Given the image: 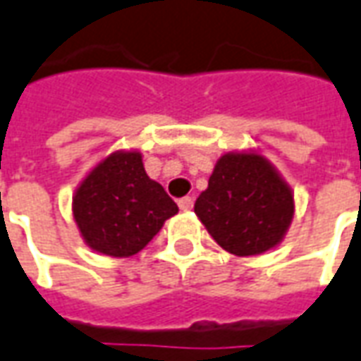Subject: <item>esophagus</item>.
<instances>
[{
  "instance_id": "obj_1",
  "label": "esophagus",
  "mask_w": 361,
  "mask_h": 361,
  "mask_svg": "<svg viewBox=\"0 0 361 361\" xmlns=\"http://www.w3.org/2000/svg\"><path fill=\"white\" fill-rule=\"evenodd\" d=\"M192 206H195L192 196H185V198H180V200H178V208H180V210H185V212L192 210Z\"/></svg>"
}]
</instances>
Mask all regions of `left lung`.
I'll list each match as a JSON object with an SVG mask.
<instances>
[{
    "label": "left lung",
    "mask_w": 361,
    "mask_h": 361,
    "mask_svg": "<svg viewBox=\"0 0 361 361\" xmlns=\"http://www.w3.org/2000/svg\"><path fill=\"white\" fill-rule=\"evenodd\" d=\"M196 216L233 255H257L283 240L295 212L290 188L253 153L224 155L196 198Z\"/></svg>",
    "instance_id": "1"
}]
</instances>
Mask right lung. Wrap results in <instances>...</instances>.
Wrapping results in <instances>:
<instances>
[{
	"label": "right lung",
	"instance_id": "1",
	"mask_svg": "<svg viewBox=\"0 0 361 361\" xmlns=\"http://www.w3.org/2000/svg\"><path fill=\"white\" fill-rule=\"evenodd\" d=\"M72 212L92 250L128 257L153 240L178 206L149 178L139 153H114L84 178Z\"/></svg>",
	"mask_w": 361,
	"mask_h": 361
}]
</instances>
